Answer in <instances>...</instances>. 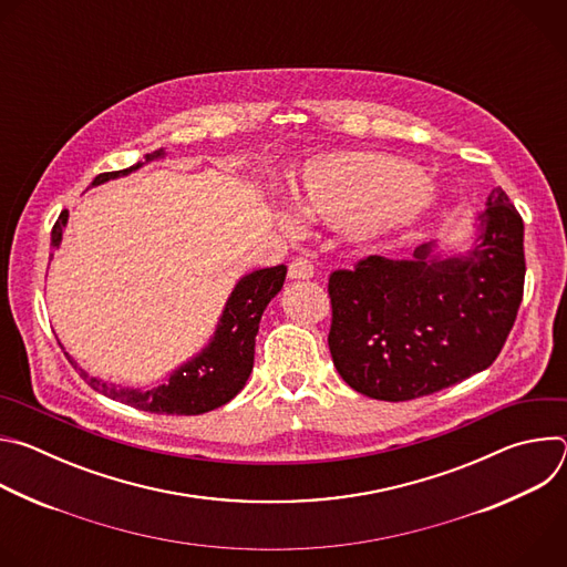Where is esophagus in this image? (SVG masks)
<instances>
[{
  "instance_id": "34e87169",
  "label": "esophagus",
  "mask_w": 567,
  "mask_h": 567,
  "mask_svg": "<svg viewBox=\"0 0 567 567\" xmlns=\"http://www.w3.org/2000/svg\"><path fill=\"white\" fill-rule=\"evenodd\" d=\"M287 274L291 280H309V278H313V265L307 258H296L289 262Z\"/></svg>"
}]
</instances>
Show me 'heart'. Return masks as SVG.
<instances>
[{
	"label": "heart",
	"mask_w": 567,
	"mask_h": 567,
	"mask_svg": "<svg viewBox=\"0 0 567 567\" xmlns=\"http://www.w3.org/2000/svg\"><path fill=\"white\" fill-rule=\"evenodd\" d=\"M293 204L370 245L411 235L433 210V193L409 161L381 152H348L307 164ZM289 224L291 217L282 215Z\"/></svg>",
	"instance_id": "heart-1"
}]
</instances>
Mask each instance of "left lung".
I'll list each match as a JSON object with an SVG mask.
<instances>
[{"label": "left lung", "mask_w": 567, "mask_h": 567, "mask_svg": "<svg viewBox=\"0 0 567 567\" xmlns=\"http://www.w3.org/2000/svg\"><path fill=\"white\" fill-rule=\"evenodd\" d=\"M523 217L503 188L477 215L475 245L413 260L368 256L330 276V352L343 381L381 401L433 394L487 370L523 300Z\"/></svg>", "instance_id": "8db88e82"}]
</instances>
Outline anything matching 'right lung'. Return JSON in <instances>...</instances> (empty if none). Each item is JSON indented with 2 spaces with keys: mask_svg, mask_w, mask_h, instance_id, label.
<instances>
[{
  "mask_svg": "<svg viewBox=\"0 0 567 567\" xmlns=\"http://www.w3.org/2000/svg\"><path fill=\"white\" fill-rule=\"evenodd\" d=\"M164 156V150H156L145 154V161ZM143 164L99 175L92 186H101L110 179L125 177L138 171ZM69 213L62 210L58 221L51 230V247L58 249L62 241V230L66 226ZM287 276V267H269L258 269L239 278L235 289L230 291L226 307L219 316L217 330L210 343L193 357L188 363L179 365L164 383L156 388L138 390V388H121L107 383L103 379L90 377L83 368L66 354L71 365L80 372L94 390L103 392L110 399H116L127 406L145 413L156 415H202L215 411L224 403H228L241 388H245L251 370H254V354H256V334L260 328V318L271 302V298L282 289Z\"/></svg>",
  "mask_w": 567,
  "mask_h": 567,
  "instance_id": "obj_1",
  "label": "right lung"
}]
</instances>
